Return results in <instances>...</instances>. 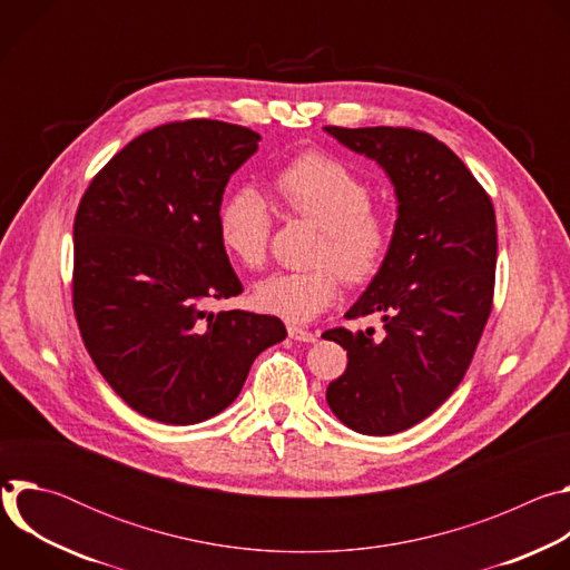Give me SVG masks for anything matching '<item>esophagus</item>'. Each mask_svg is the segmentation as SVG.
I'll return each instance as SVG.
<instances>
[{
	"label": "esophagus",
	"mask_w": 570,
	"mask_h": 570,
	"mask_svg": "<svg viewBox=\"0 0 570 570\" xmlns=\"http://www.w3.org/2000/svg\"><path fill=\"white\" fill-rule=\"evenodd\" d=\"M288 336L297 343H315L317 341V334L313 332H306V330H299V327H288Z\"/></svg>",
	"instance_id": "34e87169"
}]
</instances>
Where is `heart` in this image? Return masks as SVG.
Instances as JSON below:
<instances>
[{
	"instance_id": "1",
	"label": "heart",
	"mask_w": 570,
	"mask_h": 570,
	"mask_svg": "<svg viewBox=\"0 0 570 570\" xmlns=\"http://www.w3.org/2000/svg\"><path fill=\"white\" fill-rule=\"evenodd\" d=\"M273 194L282 209L320 227L313 262L304 273H275L253 291L259 311L293 324L311 322L330 308L347 284H367L383 268L392 227L374 209L367 183L338 157L304 153L275 176ZM271 209L253 189H236L220 207L218 240L225 255L240 268H262L271 238Z\"/></svg>"
}]
</instances>
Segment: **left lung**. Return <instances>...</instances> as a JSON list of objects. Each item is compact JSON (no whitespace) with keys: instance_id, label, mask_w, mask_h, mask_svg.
Returning <instances> with one entry per match:
<instances>
[{"instance_id":"obj_1","label":"left lung","mask_w":570,"mask_h":570,"mask_svg":"<svg viewBox=\"0 0 570 570\" xmlns=\"http://www.w3.org/2000/svg\"><path fill=\"white\" fill-rule=\"evenodd\" d=\"M324 132L374 159L396 198L387 259L347 311L379 315L383 332L322 334L350 358L327 403L356 433L394 435L435 413L473 358L494 297L497 216L464 161L433 135L392 126Z\"/></svg>"}]
</instances>
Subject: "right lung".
Returning <instances> with one entry per match:
<instances>
[{
  "mask_svg": "<svg viewBox=\"0 0 570 570\" xmlns=\"http://www.w3.org/2000/svg\"><path fill=\"white\" fill-rule=\"evenodd\" d=\"M262 137L191 119L126 144L73 220V313L110 387L139 415L205 422L238 396L255 358L286 338L275 315L207 311L243 291L218 240L229 176Z\"/></svg>",
  "mask_w": 570,
  "mask_h": 570,
  "instance_id": "obj_1",
  "label": "right lung"
}]
</instances>
